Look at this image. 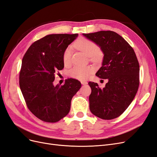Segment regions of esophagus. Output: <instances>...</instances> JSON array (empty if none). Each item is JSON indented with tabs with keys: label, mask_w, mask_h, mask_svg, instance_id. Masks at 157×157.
I'll return each mask as SVG.
<instances>
[{
	"label": "esophagus",
	"mask_w": 157,
	"mask_h": 157,
	"mask_svg": "<svg viewBox=\"0 0 157 157\" xmlns=\"http://www.w3.org/2000/svg\"><path fill=\"white\" fill-rule=\"evenodd\" d=\"M80 82H81V84L82 85H85V84H88V82L86 81H84V80H82V81Z\"/></svg>",
	"instance_id": "34e87169"
}]
</instances>
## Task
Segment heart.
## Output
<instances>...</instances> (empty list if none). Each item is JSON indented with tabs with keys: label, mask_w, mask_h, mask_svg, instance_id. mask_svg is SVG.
Instances as JSON below:
<instances>
[{
	"label": "heart",
	"mask_w": 157,
	"mask_h": 157,
	"mask_svg": "<svg viewBox=\"0 0 157 157\" xmlns=\"http://www.w3.org/2000/svg\"><path fill=\"white\" fill-rule=\"evenodd\" d=\"M73 46L75 48L90 57V60L94 62H98L102 56L101 52L98 49V46L94 42L84 38H80L75 42ZM63 61L65 65H67L71 61V50L66 48L63 54ZM94 71L90 66H75L69 71V75L71 77L78 80L87 79Z\"/></svg>",
	"instance_id": "1"
}]
</instances>
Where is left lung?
I'll list each match as a JSON object with an SVG mask.
<instances>
[{"label":"left lung","mask_w":157,"mask_h":157,"mask_svg":"<svg viewBox=\"0 0 157 157\" xmlns=\"http://www.w3.org/2000/svg\"><path fill=\"white\" fill-rule=\"evenodd\" d=\"M82 35L100 47L103 59L96 75L108 80L103 89L97 83L88 82L92 89L90 110L101 119H114L125 111L136 96L140 84L139 62L131 46L115 32Z\"/></svg>","instance_id":"1"}]
</instances>
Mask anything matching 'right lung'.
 Instances as JSON below:
<instances>
[{
    "label": "right lung",
    "mask_w": 157,
    "mask_h": 157,
    "mask_svg": "<svg viewBox=\"0 0 157 157\" xmlns=\"http://www.w3.org/2000/svg\"><path fill=\"white\" fill-rule=\"evenodd\" d=\"M78 34H52L33 43L23 56L20 86L27 106L41 121L56 122L67 115L71 99L81 87L73 78L63 86L53 82L58 71L64 67L65 50Z\"/></svg>",
    "instance_id": "obj_1"
}]
</instances>
